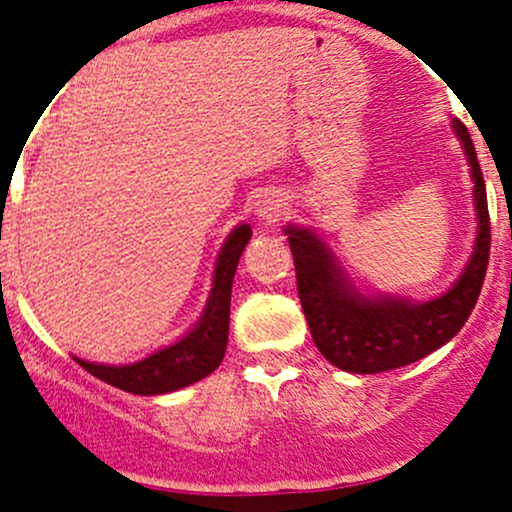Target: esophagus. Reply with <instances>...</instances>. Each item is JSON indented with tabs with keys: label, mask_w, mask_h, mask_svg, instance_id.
I'll return each instance as SVG.
<instances>
[{
	"label": "esophagus",
	"mask_w": 512,
	"mask_h": 512,
	"mask_svg": "<svg viewBox=\"0 0 512 512\" xmlns=\"http://www.w3.org/2000/svg\"><path fill=\"white\" fill-rule=\"evenodd\" d=\"M255 215L262 223H277L285 215V200H282V195L275 193V190H265V193L257 195Z\"/></svg>",
	"instance_id": "1"
}]
</instances>
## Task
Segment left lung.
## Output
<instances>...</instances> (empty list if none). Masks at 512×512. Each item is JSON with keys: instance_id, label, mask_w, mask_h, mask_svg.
<instances>
[{"instance_id": "1", "label": "left lung", "mask_w": 512, "mask_h": 512, "mask_svg": "<svg viewBox=\"0 0 512 512\" xmlns=\"http://www.w3.org/2000/svg\"><path fill=\"white\" fill-rule=\"evenodd\" d=\"M453 133L471 165L478 230L471 260L458 280L438 297L414 302L394 294L361 292L317 230L285 227L309 332L324 359L337 369L379 374L414 364L451 342L476 307L490 252L488 198L476 146L458 118H453Z\"/></svg>"}]
</instances>
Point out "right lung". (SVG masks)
Wrapping results in <instances>:
<instances>
[{"mask_svg": "<svg viewBox=\"0 0 512 512\" xmlns=\"http://www.w3.org/2000/svg\"><path fill=\"white\" fill-rule=\"evenodd\" d=\"M252 227L240 223L225 237L218 252L213 270V287H210L208 302L203 314L185 332L178 342L148 354L146 359L133 364H96L74 356L89 374L116 389L138 396L170 394V391L185 389L195 381L213 374L223 361L227 349V332H230V294L232 280H235L237 262L242 250L250 242Z\"/></svg>", "mask_w": 512, "mask_h": 512, "instance_id": "right-lung-1", "label": "right lung"}]
</instances>
